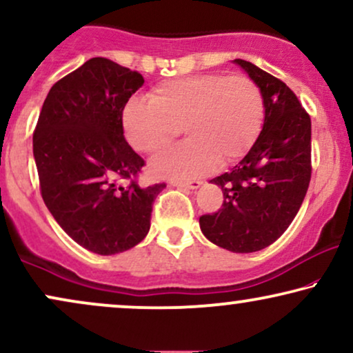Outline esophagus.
Here are the masks:
<instances>
[{"mask_svg": "<svg viewBox=\"0 0 353 353\" xmlns=\"http://www.w3.org/2000/svg\"><path fill=\"white\" fill-rule=\"evenodd\" d=\"M172 185L176 187H185V189H199L202 185L200 181H171Z\"/></svg>", "mask_w": 353, "mask_h": 353, "instance_id": "obj_1", "label": "esophagus"}]
</instances>
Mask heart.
<instances>
[{"instance_id":"1","label":"heart","mask_w":353,"mask_h":353,"mask_svg":"<svg viewBox=\"0 0 353 353\" xmlns=\"http://www.w3.org/2000/svg\"><path fill=\"white\" fill-rule=\"evenodd\" d=\"M265 101L246 74H194L158 84L150 99H132L123 109V130L133 148L161 154L184 130L189 140L153 169L168 176H199L215 164L243 158L261 135Z\"/></svg>"}]
</instances>
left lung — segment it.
Masks as SVG:
<instances>
[{"label":"left lung","mask_w":353,"mask_h":353,"mask_svg":"<svg viewBox=\"0 0 353 353\" xmlns=\"http://www.w3.org/2000/svg\"><path fill=\"white\" fill-rule=\"evenodd\" d=\"M265 101L256 143L230 172L212 179L223 205L200 216V230L231 252H256L275 243L296 216L311 181V119L282 79L236 58Z\"/></svg>","instance_id":"obj_1"}]
</instances>
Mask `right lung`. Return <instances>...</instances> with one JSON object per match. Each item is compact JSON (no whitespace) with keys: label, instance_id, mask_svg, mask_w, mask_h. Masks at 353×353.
I'll use <instances>...</instances> for the list:
<instances>
[{"label":"right lung","instance_id":"add662e5","mask_svg":"<svg viewBox=\"0 0 353 353\" xmlns=\"http://www.w3.org/2000/svg\"><path fill=\"white\" fill-rule=\"evenodd\" d=\"M143 83L138 71L91 58L53 84L34 130L43 202L71 239L101 256L145 238L166 187L138 184L145 159L123 137L125 104Z\"/></svg>","mask_w":353,"mask_h":353}]
</instances>
